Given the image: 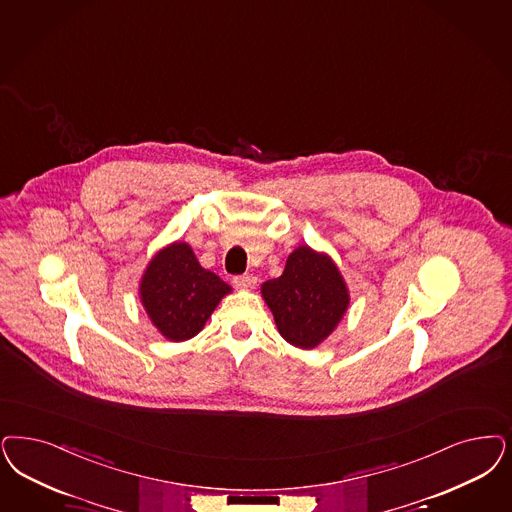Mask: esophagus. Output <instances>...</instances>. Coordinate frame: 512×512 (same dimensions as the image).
<instances>
[{
  "label": "esophagus",
  "instance_id": "1",
  "mask_svg": "<svg viewBox=\"0 0 512 512\" xmlns=\"http://www.w3.org/2000/svg\"><path fill=\"white\" fill-rule=\"evenodd\" d=\"M232 283L240 291H249V289H253L257 285V278L255 276H236Z\"/></svg>",
  "mask_w": 512,
  "mask_h": 512
}]
</instances>
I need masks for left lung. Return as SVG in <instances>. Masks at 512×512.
Here are the masks:
<instances>
[{"instance_id":"8db88e82","label":"left lung","mask_w":512,"mask_h":512,"mask_svg":"<svg viewBox=\"0 0 512 512\" xmlns=\"http://www.w3.org/2000/svg\"><path fill=\"white\" fill-rule=\"evenodd\" d=\"M280 335L295 348L314 350L331 335L350 306V291L335 261L310 246H299L280 278L261 285Z\"/></svg>"}]
</instances>
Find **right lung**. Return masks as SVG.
Masks as SVG:
<instances>
[{"label":"right lung","mask_w":512,"mask_h":512,"mask_svg":"<svg viewBox=\"0 0 512 512\" xmlns=\"http://www.w3.org/2000/svg\"><path fill=\"white\" fill-rule=\"evenodd\" d=\"M230 291L229 283L200 266L187 242H172L159 249L140 280L141 306L170 342L198 335Z\"/></svg>","instance_id":"add662e5"}]
</instances>
